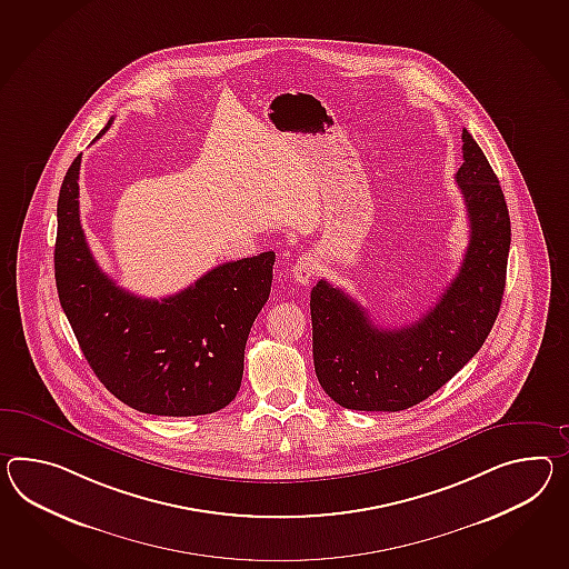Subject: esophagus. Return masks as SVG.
<instances>
[{
  "mask_svg": "<svg viewBox=\"0 0 569 569\" xmlns=\"http://www.w3.org/2000/svg\"><path fill=\"white\" fill-rule=\"evenodd\" d=\"M315 273H317V261L310 254H302L291 267V276L300 286H308L310 279L315 278Z\"/></svg>",
  "mask_w": 569,
  "mask_h": 569,
  "instance_id": "1",
  "label": "esophagus"
}]
</instances>
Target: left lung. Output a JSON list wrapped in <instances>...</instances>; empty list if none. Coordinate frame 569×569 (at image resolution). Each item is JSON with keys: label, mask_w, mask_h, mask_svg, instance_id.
<instances>
[{"label": "left lung", "mask_w": 569, "mask_h": 569, "mask_svg": "<svg viewBox=\"0 0 569 569\" xmlns=\"http://www.w3.org/2000/svg\"><path fill=\"white\" fill-rule=\"evenodd\" d=\"M458 189L471 238L436 306L401 329H380L363 306L320 279L310 293L320 387L346 409L402 411L442 388L486 343L498 319L510 252V216L486 153L462 129Z\"/></svg>", "instance_id": "obj_1"}]
</instances>
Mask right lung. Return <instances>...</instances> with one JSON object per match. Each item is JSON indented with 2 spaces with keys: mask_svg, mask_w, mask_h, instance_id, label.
I'll list each match as a JSON object with an SVG mask.
<instances>
[{
  "mask_svg": "<svg viewBox=\"0 0 569 569\" xmlns=\"http://www.w3.org/2000/svg\"><path fill=\"white\" fill-rule=\"evenodd\" d=\"M112 121L98 133H107ZM80 164L57 199L59 302L98 380L141 413L208 416L242 382L250 327L269 300L276 252L218 264L162 300L119 288L100 267L80 223Z\"/></svg>",
  "mask_w": 569,
  "mask_h": 569,
  "instance_id": "obj_1",
  "label": "right lung"
}]
</instances>
